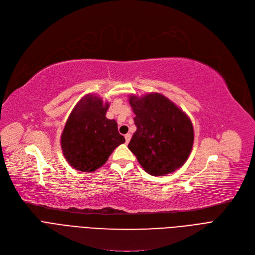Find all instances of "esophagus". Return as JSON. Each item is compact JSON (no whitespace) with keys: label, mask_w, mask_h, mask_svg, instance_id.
<instances>
[{"label":"esophagus","mask_w":255,"mask_h":255,"mask_svg":"<svg viewBox=\"0 0 255 255\" xmlns=\"http://www.w3.org/2000/svg\"><path fill=\"white\" fill-rule=\"evenodd\" d=\"M130 139H131V134H130V133H127V134L125 135V141H126V143H129Z\"/></svg>","instance_id":"obj_1"}]
</instances>
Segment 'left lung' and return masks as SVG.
<instances>
[{
  "instance_id": "1",
  "label": "left lung",
  "mask_w": 255,
  "mask_h": 255,
  "mask_svg": "<svg viewBox=\"0 0 255 255\" xmlns=\"http://www.w3.org/2000/svg\"><path fill=\"white\" fill-rule=\"evenodd\" d=\"M136 131L128 144L144 170L164 176L188 160L194 144L191 119L161 93L129 95Z\"/></svg>"
}]
</instances>
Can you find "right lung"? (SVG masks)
I'll use <instances>...</instances> for the list:
<instances>
[{
	"mask_svg": "<svg viewBox=\"0 0 255 255\" xmlns=\"http://www.w3.org/2000/svg\"><path fill=\"white\" fill-rule=\"evenodd\" d=\"M109 107L98 95L87 94L67 119L61 133V149L67 163L79 171H95L125 142L117 122L106 117Z\"/></svg>",
	"mask_w": 255,
	"mask_h": 255,
	"instance_id": "right-lung-1",
	"label": "right lung"
}]
</instances>
